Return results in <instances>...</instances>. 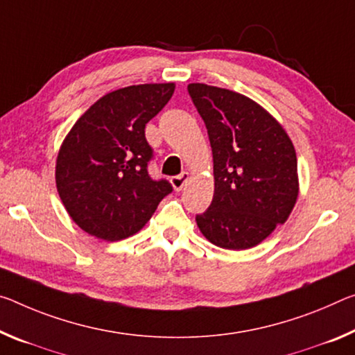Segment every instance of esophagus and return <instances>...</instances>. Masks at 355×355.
<instances>
[{
	"instance_id": "obj_1",
	"label": "esophagus",
	"mask_w": 355,
	"mask_h": 355,
	"mask_svg": "<svg viewBox=\"0 0 355 355\" xmlns=\"http://www.w3.org/2000/svg\"><path fill=\"white\" fill-rule=\"evenodd\" d=\"M188 177H189V175H188V172H182V173H180V175L172 177V178H171V183H172L173 189H175V191H180V189H182V188L184 187V183H187Z\"/></svg>"
}]
</instances>
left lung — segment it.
<instances>
[{"label":"left lung","mask_w":355,"mask_h":355,"mask_svg":"<svg viewBox=\"0 0 355 355\" xmlns=\"http://www.w3.org/2000/svg\"><path fill=\"white\" fill-rule=\"evenodd\" d=\"M213 153L215 194L196 215L200 232L224 250H248L291 215L299 196L294 145L254 101L230 89L189 83Z\"/></svg>","instance_id":"8db88e82"}]
</instances>
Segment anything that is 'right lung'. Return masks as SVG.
I'll return each mask as SVG.
<instances>
[{"mask_svg": "<svg viewBox=\"0 0 355 355\" xmlns=\"http://www.w3.org/2000/svg\"><path fill=\"white\" fill-rule=\"evenodd\" d=\"M173 83H145L112 92L78 118L56 157V188L78 227L107 241L139 232L172 193L153 180V148L145 126L172 98Z\"/></svg>", "mask_w": 355, "mask_h": 355, "instance_id": "obj_1", "label": "right lung"}]
</instances>
